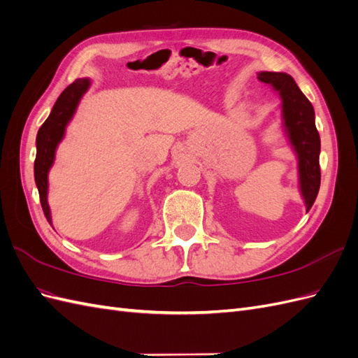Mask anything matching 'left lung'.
Segmentation results:
<instances>
[{"instance_id": "1", "label": "left lung", "mask_w": 358, "mask_h": 358, "mask_svg": "<svg viewBox=\"0 0 358 358\" xmlns=\"http://www.w3.org/2000/svg\"><path fill=\"white\" fill-rule=\"evenodd\" d=\"M258 79L273 85L282 99L285 128L299 157L300 189L306 203V210H309L318 196L321 183V142L315 127V112L289 74L262 71L258 73Z\"/></svg>"}]
</instances>
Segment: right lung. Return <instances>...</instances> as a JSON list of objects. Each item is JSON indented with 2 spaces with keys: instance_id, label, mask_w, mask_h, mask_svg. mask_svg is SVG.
Listing matches in <instances>:
<instances>
[{
  "instance_id": "1",
  "label": "right lung",
  "mask_w": 358,
  "mask_h": 358,
  "mask_svg": "<svg viewBox=\"0 0 358 358\" xmlns=\"http://www.w3.org/2000/svg\"><path fill=\"white\" fill-rule=\"evenodd\" d=\"M88 79H78L61 92L53 106L49 117L37 133V155L34 161V178L40 194V203L46 220L50 221V209L48 204V171L55 158V149L66 131V125L71 119L83 92L88 90Z\"/></svg>"
}]
</instances>
